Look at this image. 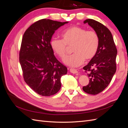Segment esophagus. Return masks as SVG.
I'll use <instances>...</instances> for the list:
<instances>
[{"label": "esophagus", "mask_w": 128, "mask_h": 128, "mask_svg": "<svg viewBox=\"0 0 128 128\" xmlns=\"http://www.w3.org/2000/svg\"><path fill=\"white\" fill-rule=\"evenodd\" d=\"M70 72H72V74H77V72H78V71H77L76 69H72V68L70 69Z\"/></svg>", "instance_id": "1"}]
</instances>
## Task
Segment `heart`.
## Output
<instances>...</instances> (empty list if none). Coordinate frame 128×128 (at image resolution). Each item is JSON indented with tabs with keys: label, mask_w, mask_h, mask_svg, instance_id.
Returning a JSON list of instances; mask_svg holds the SVG:
<instances>
[{
	"label": "heart",
	"mask_w": 128,
	"mask_h": 128,
	"mask_svg": "<svg viewBox=\"0 0 128 128\" xmlns=\"http://www.w3.org/2000/svg\"><path fill=\"white\" fill-rule=\"evenodd\" d=\"M62 40L54 38L51 42L53 51L61 59L66 56L68 46H72L74 53L64 60L66 64L72 67L82 64L84 60H90L96 56L99 46V37L94 31H87L79 26H72L61 34Z\"/></svg>",
	"instance_id": "obj_1"
}]
</instances>
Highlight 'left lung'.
<instances>
[{
	"mask_svg": "<svg viewBox=\"0 0 128 128\" xmlns=\"http://www.w3.org/2000/svg\"><path fill=\"white\" fill-rule=\"evenodd\" d=\"M84 24H88L97 33L99 46L94 57L83 67L87 72L89 83L83 87L88 94L96 95L107 86L116 70V58L117 48L110 30L101 23L93 19H86Z\"/></svg>",
	"mask_w": 128,
	"mask_h": 128,
	"instance_id": "8db88e82",
	"label": "left lung"
}]
</instances>
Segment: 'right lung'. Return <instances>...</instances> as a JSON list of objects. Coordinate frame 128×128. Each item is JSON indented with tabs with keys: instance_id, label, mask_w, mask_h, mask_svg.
<instances>
[{
	"instance_id": "obj_1",
	"label": "right lung",
	"mask_w": 128,
	"mask_h": 128,
	"mask_svg": "<svg viewBox=\"0 0 128 128\" xmlns=\"http://www.w3.org/2000/svg\"><path fill=\"white\" fill-rule=\"evenodd\" d=\"M67 23L41 19L31 25L23 36L19 61L24 79L40 96L56 94L61 88V77L67 72V68L54 55L50 43L55 31Z\"/></svg>"
}]
</instances>
